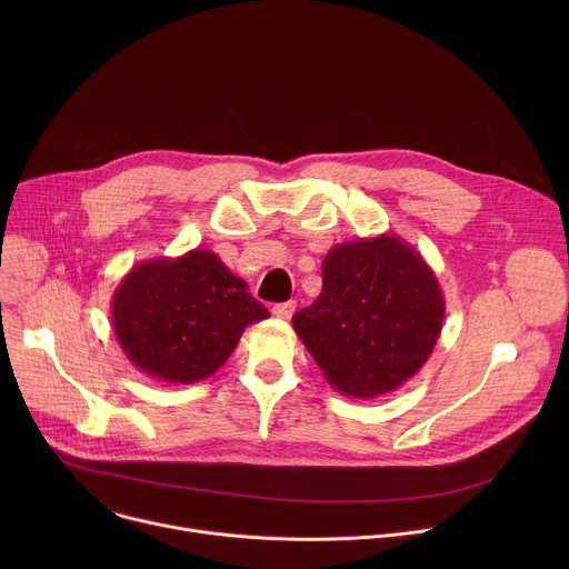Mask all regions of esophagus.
<instances>
[{
	"mask_svg": "<svg viewBox=\"0 0 569 569\" xmlns=\"http://www.w3.org/2000/svg\"><path fill=\"white\" fill-rule=\"evenodd\" d=\"M295 308H297V303H295V301L274 303V306H272V315H274V317H279V319H290V317H292V312H295Z\"/></svg>",
	"mask_w": 569,
	"mask_h": 569,
	"instance_id": "34e87169",
	"label": "esophagus"
}]
</instances>
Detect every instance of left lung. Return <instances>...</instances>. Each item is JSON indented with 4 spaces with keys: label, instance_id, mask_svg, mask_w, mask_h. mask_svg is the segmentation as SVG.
<instances>
[{
    "label": "left lung",
    "instance_id": "left-lung-1",
    "mask_svg": "<svg viewBox=\"0 0 569 569\" xmlns=\"http://www.w3.org/2000/svg\"><path fill=\"white\" fill-rule=\"evenodd\" d=\"M446 315L439 281L402 238L340 242L321 261V292L292 327L329 385L376 398L408 382L430 358Z\"/></svg>",
    "mask_w": 569,
    "mask_h": 569
}]
</instances>
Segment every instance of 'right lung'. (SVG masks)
Listing matches in <instances>:
<instances>
[{"instance_id":"1","label":"right lung","mask_w":569,"mask_h":569,"mask_svg":"<svg viewBox=\"0 0 569 569\" xmlns=\"http://www.w3.org/2000/svg\"><path fill=\"white\" fill-rule=\"evenodd\" d=\"M268 308L209 250L137 263L112 295V327L146 376L191 385L218 371Z\"/></svg>"}]
</instances>
